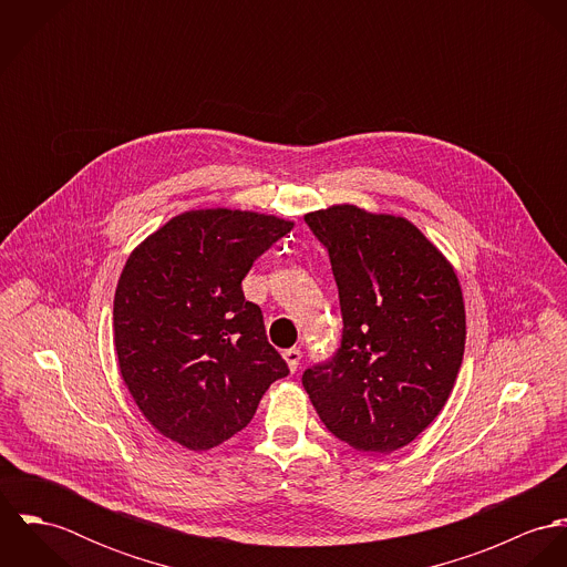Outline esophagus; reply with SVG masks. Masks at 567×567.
I'll list each match as a JSON object with an SVG mask.
<instances>
[{
    "label": "esophagus",
    "mask_w": 567,
    "mask_h": 567,
    "mask_svg": "<svg viewBox=\"0 0 567 567\" xmlns=\"http://www.w3.org/2000/svg\"><path fill=\"white\" fill-rule=\"evenodd\" d=\"M284 358H286L290 371H297V369H299V362H301V349H299V347L286 349V351H284Z\"/></svg>",
    "instance_id": "esophagus-1"
}]
</instances>
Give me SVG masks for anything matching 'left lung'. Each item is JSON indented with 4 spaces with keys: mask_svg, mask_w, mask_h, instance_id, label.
<instances>
[{
    "mask_svg": "<svg viewBox=\"0 0 567 567\" xmlns=\"http://www.w3.org/2000/svg\"><path fill=\"white\" fill-rule=\"evenodd\" d=\"M329 252L342 338L303 386L324 427L367 454L414 441L443 410L465 353V303L450 261L398 216L336 205L306 216Z\"/></svg>",
    "mask_w": 567,
    "mask_h": 567,
    "instance_id": "8db88e82",
    "label": "left lung"
}]
</instances>
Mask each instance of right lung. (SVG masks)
<instances>
[{
	"label": "right lung",
	"instance_id": "right-lung-1",
	"mask_svg": "<svg viewBox=\"0 0 567 567\" xmlns=\"http://www.w3.org/2000/svg\"><path fill=\"white\" fill-rule=\"evenodd\" d=\"M290 229L252 212H185L122 270L113 301L122 378L144 416L187 450L231 439L290 373L243 292L252 261Z\"/></svg>",
	"mask_w": 567,
	"mask_h": 567
}]
</instances>
